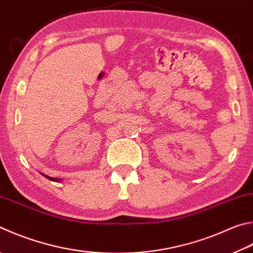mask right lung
<instances>
[{
    "label": "right lung",
    "instance_id": "1",
    "mask_svg": "<svg viewBox=\"0 0 253 253\" xmlns=\"http://www.w3.org/2000/svg\"><path fill=\"white\" fill-rule=\"evenodd\" d=\"M44 176H45V174H44ZM45 177H46V178H48V179H49V180H53V181H56V180H59V179H56V178H52V177H48V176H45Z\"/></svg>",
    "mask_w": 253,
    "mask_h": 253
}]
</instances>
